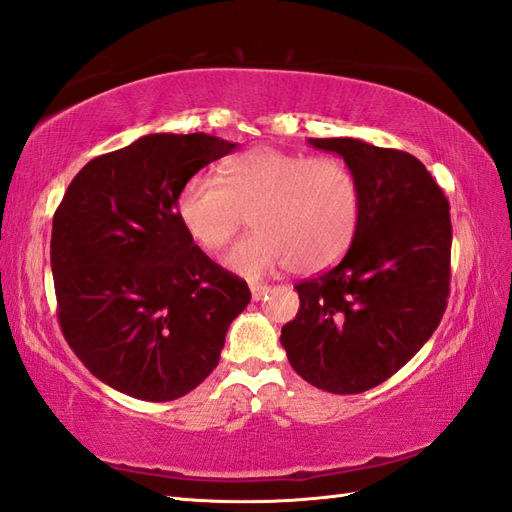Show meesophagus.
<instances>
[{
    "label": "esophagus",
    "instance_id": "34e87169",
    "mask_svg": "<svg viewBox=\"0 0 512 512\" xmlns=\"http://www.w3.org/2000/svg\"><path fill=\"white\" fill-rule=\"evenodd\" d=\"M250 292H252V299L254 301H260L269 292V286H265V284H250Z\"/></svg>",
    "mask_w": 512,
    "mask_h": 512
}]
</instances>
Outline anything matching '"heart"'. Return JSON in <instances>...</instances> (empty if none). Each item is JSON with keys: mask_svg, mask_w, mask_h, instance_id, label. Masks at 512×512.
<instances>
[{"mask_svg": "<svg viewBox=\"0 0 512 512\" xmlns=\"http://www.w3.org/2000/svg\"><path fill=\"white\" fill-rule=\"evenodd\" d=\"M250 213L256 232L224 256V267L247 280L292 267L327 269L354 237L361 192L352 170L335 158L258 145L228 160L222 181L211 175L185 179L177 215L188 237L218 252Z\"/></svg>", "mask_w": 512, "mask_h": 512, "instance_id": "b5f03b06", "label": "heart"}]
</instances>
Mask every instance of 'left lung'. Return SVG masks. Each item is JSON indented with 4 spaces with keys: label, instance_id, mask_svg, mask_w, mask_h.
<instances>
[{
    "label": "left lung",
    "instance_id": "left-lung-1",
    "mask_svg": "<svg viewBox=\"0 0 512 512\" xmlns=\"http://www.w3.org/2000/svg\"><path fill=\"white\" fill-rule=\"evenodd\" d=\"M337 153L361 192L346 256L294 286L299 314L280 342L316 389L354 395L404 367L438 329L451 284V213L421 160L359 138H309Z\"/></svg>",
    "mask_w": 512,
    "mask_h": 512
}]
</instances>
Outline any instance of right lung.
Here are the masks:
<instances>
[{"mask_svg": "<svg viewBox=\"0 0 512 512\" xmlns=\"http://www.w3.org/2000/svg\"><path fill=\"white\" fill-rule=\"evenodd\" d=\"M237 143L205 132L147 134L87 162L55 211L51 269L66 342L115 391L188 395L220 363L250 288L183 230L185 179Z\"/></svg>", "mask_w": 512, "mask_h": 512, "instance_id": "1", "label": "right lung"}]
</instances>
